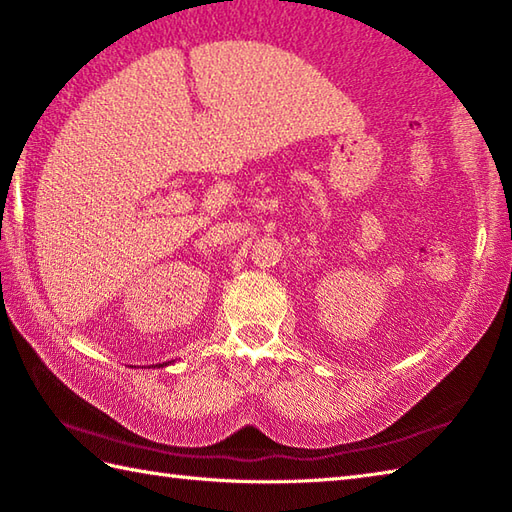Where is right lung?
<instances>
[{
	"instance_id": "obj_1",
	"label": "right lung",
	"mask_w": 512,
	"mask_h": 512,
	"mask_svg": "<svg viewBox=\"0 0 512 512\" xmlns=\"http://www.w3.org/2000/svg\"><path fill=\"white\" fill-rule=\"evenodd\" d=\"M171 363H173V361H169V363H158L156 367H167V365H171Z\"/></svg>"
}]
</instances>
